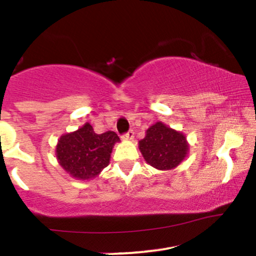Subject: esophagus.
Listing matches in <instances>:
<instances>
[{
  "label": "esophagus",
  "mask_w": 256,
  "mask_h": 256,
  "mask_svg": "<svg viewBox=\"0 0 256 256\" xmlns=\"http://www.w3.org/2000/svg\"><path fill=\"white\" fill-rule=\"evenodd\" d=\"M134 130H128L126 134H122V138H125V140H134Z\"/></svg>",
  "instance_id": "34e87169"
}]
</instances>
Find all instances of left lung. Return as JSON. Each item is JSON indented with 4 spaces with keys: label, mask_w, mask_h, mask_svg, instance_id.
<instances>
[{
    "label": "left lung",
    "mask_w": 256,
    "mask_h": 256,
    "mask_svg": "<svg viewBox=\"0 0 256 256\" xmlns=\"http://www.w3.org/2000/svg\"><path fill=\"white\" fill-rule=\"evenodd\" d=\"M188 149L184 134L162 122L150 126L140 140V150L146 162L162 171L177 167L186 156Z\"/></svg>",
    "instance_id": "8db88e82"
}]
</instances>
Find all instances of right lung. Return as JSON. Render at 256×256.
I'll return each instance as SVG.
<instances>
[{
  "mask_svg": "<svg viewBox=\"0 0 256 256\" xmlns=\"http://www.w3.org/2000/svg\"><path fill=\"white\" fill-rule=\"evenodd\" d=\"M119 140L114 131L95 134L92 126L86 122L78 131L64 134L60 138L56 146V158L72 177L90 179L107 167L112 148Z\"/></svg>",
  "mask_w": 256,
  "mask_h": 256,
  "instance_id": "add662e5",
  "label": "right lung"
}]
</instances>
